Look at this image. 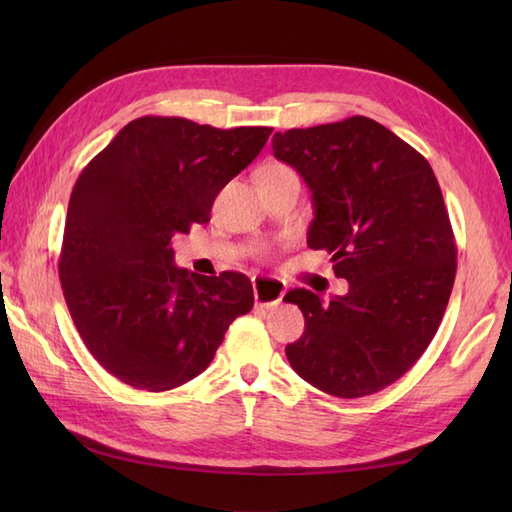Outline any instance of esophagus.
I'll return each instance as SVG.
<instances>
[{"label":"esophagus","instance_id":"34e87169","mask_svg":"<svg viewBox=\"0 0 512 512\" xmlns=\"http://www.w3.org/2000/svg\"><path fill=\"white\" fill-rule=\"evenodd\" d=\"M253 292L257 306L262 308H273L281 303L286 295V281L277 277H253Z\"/></svg>","mask_w":512,"mask_h":512}]
</instances>
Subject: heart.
I'll return each mask as SVG.
<instances>
[{
  "label": "heart",
  "mask_w": 512,
  "mask_h": 512,
  "mask_svg": "<svg viewBox=\"0 0 512 512\" xmlns=\"http://www.w3.org/2000/svg\"><path fill=\"white\" fill-rule=\"evenodd\" d=\"M281 176H297V173L292 171L288 165H284V162H268V165L259 169L257 180L259 178H281Z\"/></svg>",
  "instance_id": "b5f03b06"
}]
</instances>
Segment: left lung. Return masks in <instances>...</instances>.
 <instances>
[{
  "label": "left lung",
  "instance_id": "obj_1",
  "mask_svg": "<svg viewBox=\"0 0 512 512\" xmlns=\"http://www.w3.org/2000/svg\"><path fill=\"white\" fill-rule=\"evenodd\" d=\"M273 151L312 191L308 246L328 250L350 284L328 303L288 292L306 319L288 361L330 396L376 394L427 350L453 290L458 246L436 173L367 116L279 132Z\"/></svg>",
  "mask_w": 512,
  "mask_h": 512
}]
</instances>
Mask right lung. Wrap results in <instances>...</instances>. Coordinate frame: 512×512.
Instances as JSON below:
<instances>
[{
	"label": "right lung",
	"mask_w": 512,
	"mask_h": 512,
	"mask_svg": "<svg viewBox=\"0 0 512 512\" xmlns=\"http://www.w3.org/2000/svg\"><path fill=\"white\" fill-rule=\"evenodd\" d=\"M270 132L143 116L76 178L59 279L85 347L121 383L147 391L187 383L211 365L228 325L253 308L246 275L178 268L171 237L211 220L217 193Z\"/></svg>",
	"instance_id": "obj_1"
}]
</instances>
